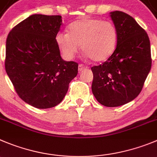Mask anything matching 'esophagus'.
<instances>
[{"label": "esophagus", "instance_id": "1", "mask_svg": "<svg viewBox=\"0 0 157 157\" xmlns=\"http://www.w3.org/2000/svg\"><path fill=\"white\" fill-rule=\"evenodd\" d=\"M87 67L84 66L83 64H79V66H78L79 71H81V70H84V69H87Z\"/></svg>", "mask_w": 157, "mask_h": 157}]
</instances>
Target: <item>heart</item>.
Listing matches in <instances>:
<instances>
[{"label": "heart", "mask_w": 157, "mask_h": 157, "mask_svg": "<svg viewBox=\"0 0 157 157\" xmlns=\"http://www.w3.org/2000/svg\"><path fill=\"white\" fill-rule=\"evenodd\" d=\"M118 30L111 21L100 18L84 17L69 26V33L60 32L56 36V42L63 55L73 59L80 49L94 62L109 58L118 43Z\"/></svg>", "instance_id": "1"}]
</instances>
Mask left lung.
<instances>
[{
	"instance_id": "obj_1",
	"label": "left lung",
	"mask_w": 157,
	"mask_h": 157,
	"mask_svg": "<svg viewBox=\"0 0 157 157\" xmlns=\"http://www.w3.org/2000/svg\"><path fill=\"white\" fill-rule=\"evenodd\" d=\"M118 30V43L108 60L91 67L92 92L106 107H118L140 94L152 65L150 42L146 31L122 11L110 13Z\"/></svg>"
}]
</instances>
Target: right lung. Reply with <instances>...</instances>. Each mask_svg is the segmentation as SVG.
Segmentation results:
<instances>
[{"instance_id": "obj_1", "label": "right lung", "mask_w": 157, "mask_h": 157, "mask_svg": "<svg viewBox=\"0 0 157 157\" xmlns=\"http://www.w3.org/2000/svg\"><path fill=\"white\" fill-rule=\"evenodd\" d=\"M60 15L35 14L14 26L6 41L5 70L18 96L35 108L56 106L78 73L64 61L56 42Z\"/></svg>"}]
</instances>
